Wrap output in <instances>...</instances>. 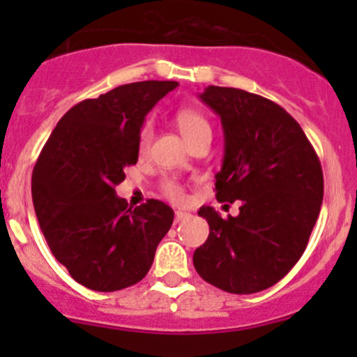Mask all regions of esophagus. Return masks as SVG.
Wrapping results in <instances>:
<instances>
[{"label":"esophagus","mask_w":357,"mask_h":357,"mask_svg":"<svg viewBox=\"0 0 357 357\" xmlns=\"http://www.w3.org/2000/svg\"><path fill=\"white\" fill-rule=\"evenodd\" d=\"M188 218H190V214H188V212L178 211V212H176V215H174V222H176V225H178V222L185 221V219H188Z\"/></svg>","instance_id":"esophagus-1"}]
</instances>
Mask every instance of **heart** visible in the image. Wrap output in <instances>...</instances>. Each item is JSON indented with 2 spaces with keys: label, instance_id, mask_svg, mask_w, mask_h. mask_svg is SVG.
<instances>
[{
  "label": "heart",
  "instance_id": "obj_1",
  "mask_svg": "<svg viewBox=\"0 0 357 357\" xmlns=\"http://www.w3.org/2000/svg\"><path fill=\"white\" fill-rule=\"evenodd\" d=\"M176 126H178L179 135H181L183 139L188 143V146L192 145V143L199 142L202 138H211L212 136V129L207 119H205L200 112L193 109L179 110L178 114H176ZM150 142H152V128H150V126H145V128L142 129V132H139V152H145V150L149 149ZM162 190H164V195L167 197V199H171L172 202H178L179 204V202L185 200V192H183L181 186L176 185V183H165Z\"/></svg>",
  "mask_w": 357,
  "mask_h": 357
}]
</instances>
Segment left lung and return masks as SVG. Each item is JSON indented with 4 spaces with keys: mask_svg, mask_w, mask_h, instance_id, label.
Wrapping results in <instances>:
<instances>
[{
    "mask_svg": "<svg viewBox=\"0 0 357 357\" xmlns=\"http://www.w3.org/2000/svg\"><path fill=\"white\" fill-rule=\"evenodd\" d=\"M199 96L225 132L215 199L242 205L228 219L200 207L208 238L193 266L218 289L255 294L278 283L304 254L323 202L321 164L298 122L271 100L221 86Z\"/></svg>",
    "mask_w": 357,
    "mask_h": 357,
    "instance_id": "8db88e82",
    "label": "left lung"
}]
</instances>
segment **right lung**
<instances>
[{
    "instance_id": "right-lung-1",
    "label": "right lung",
    "mask_w": 357,
    "mask_h": 357,
    "mask_svg": "<svg viewBox=\"0 0 357 357\" xmlns=\"http://www.w3.org/2000/svg\"><path fill=\"white\" fill-rule=\"evenodd\" d=\"M178 86L142 81L72 107L32 171V202L56 261L86 289L115 291L142 282L174 211L160 200L128 207L115 185L138 162L146 114Z\"/></svg>"
}]
</instances>
